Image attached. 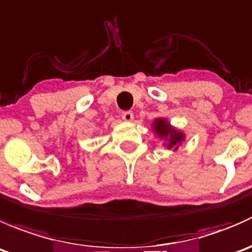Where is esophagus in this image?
I'll use <instances>...</instances> for the list:
<instances>
[{"instance_id": "1", "label": "esophagus", "mask_w": 252, "mask_h": 252, "mask_svg": "<svg viewBox=\"0 0 252 252\" xmlns=\"http://www.w3.org/2000/svg\"><path fill=\"white\" fill-rule=\"evenodd\" d=\"M122 119H123L124 122H133V119H134V114H133V112H130V111H126V112H123V113H122Z\"/></svg>"}]
</instances>
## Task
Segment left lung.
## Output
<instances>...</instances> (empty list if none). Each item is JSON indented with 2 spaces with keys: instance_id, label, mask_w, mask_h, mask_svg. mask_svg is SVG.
Masks as SVG:
<instances>
[{
  "instance_id": "left-lung-1",
  "label": "left lung",
  "mask_w": 252,
  "mask_h": 252,
  "mask_svg": "<svg viewBox=\"0 0 252 252\" xmlns=\"http://www.w3.org/2000/svg\"><path fill=\"white\" fill-rule=\"evenodd\" d=\"M151 129L154 135H156V138L163 141L162 145L167 150H172V151H175V150H178V147L182 146L183 142L185 141V138H187L184 131L175 128L168 119L163 118V117L155 118L151 124Z\"/></svg>"
}]
</instances>
